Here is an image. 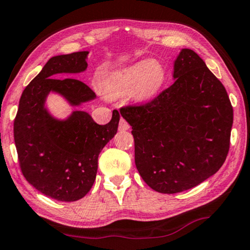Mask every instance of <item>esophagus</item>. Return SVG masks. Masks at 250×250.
<instances>
[{"label":"esophagus","instance_id":"esophagus-1","mask_svg":"<svg viewBox=\"0 0 250 250\" xmlns=\"http://www.w3.org/2000/svg\"><path fill=\"white\" fill-rule=\"evenodd\" d=\"M129 128L130 125L128 122H126L125 119H121L120 122H119V130H120V131H126V130H129Z\"/></svg>","mask_w":250,"mask_h":250}]
</instances>
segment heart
<instances>
[{
    "label": "heart",
    "instance_id": "b5f03b06",
    "mask_svg": "<svg viewBox=\"0 0 250 250\" xmlns=\"http://www.w3.org/2000/svg\"><path fill=\"white\" fill-rule=\"evenodd\" d=\"M165 79L167 71L160 62L142 60L110 76L105 82V88L113 95H122L133 89L135 98L146 101L159 93Z\"/></svg>",
    "mask_w": 250,
    "mask_h": 250
}]
</instances>
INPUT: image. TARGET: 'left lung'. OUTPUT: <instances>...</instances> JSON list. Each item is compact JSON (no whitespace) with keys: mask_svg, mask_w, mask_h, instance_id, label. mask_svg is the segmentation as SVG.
I'll return each instance as SVG.
<instances>
[{"mask_svg":"<svg viewBox=\"0 0 250 250\" xmlns=\"http://www.w3.org/2000/svg\"><path fill=\"white\" fill-rule=\"evenodd\" d=\"M173 68L168 88L149 103L121 110L132 128L137 170L162 194L188 190L215 174L233 124L226 88L198 54L182 48Z\"/></svg>","mask_w":250,"mask_h":250,"instance_id":"1","label":"left lung"}]
</instances>
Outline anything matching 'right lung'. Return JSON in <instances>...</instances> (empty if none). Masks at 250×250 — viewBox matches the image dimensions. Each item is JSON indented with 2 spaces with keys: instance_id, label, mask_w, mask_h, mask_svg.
<instances>
[{
  "instance_id": "obj_1",
  "label": "right lung",
  "mask_w": 250,
  "mask_h": 250,
  "mask_svg": "<svg viewBox=\"0 0 250 250\" xmlns=\"http://www.w3.org/2000/svg\"><path fill=\"white\" fill-rule=\"evenodd\" d=\"M88 54L83 51L48 60L22 91L13 125L23 177L42 194L60 202H76L88 194L96 179L98 155L117 133L120 120L117 110L104 125L85 111L58 119L45 105L51 93L75 107L96 98L86 83L73 77L55 78L86 71Z\"/></svg>"
}]
</instances>
